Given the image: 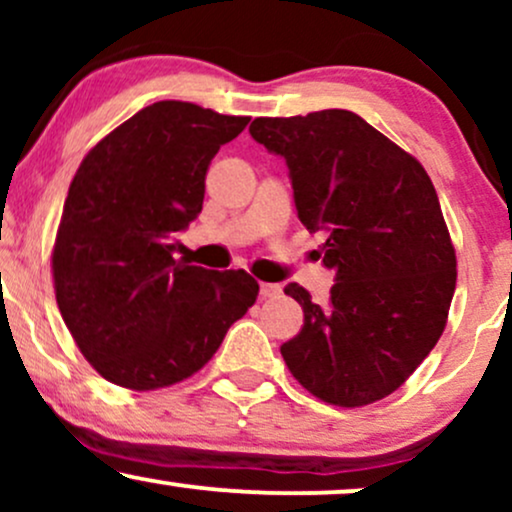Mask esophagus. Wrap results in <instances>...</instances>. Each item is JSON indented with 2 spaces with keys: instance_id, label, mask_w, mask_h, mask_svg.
Segmentation results:
<instances>
[{
  "instance_id": "1",
  "label": "esophagus",
  "mask_w": 512,
  "mask_h": 512,
  "mask_svg": "<svg viewBox=\"0 0 512 512\" xmlns=\"http://www.w3.org/2000/svg\"><path fill=\"white\" fill-rule=\"evenodd\" d=\"M281 293V286L279 284H260V296L262 298H274Z\"/></svg>"
}]
</instances>
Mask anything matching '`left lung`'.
<instances>
[{
    "label": "left lung",
    "mask_w": 512,
    "mask_h": 512,
    "mask_svg": "<svg viewBox=\"0 0 512 512\" xmlns=\"http://www.w3.org/2000/svg\"><path fill=\"white\" fill-rule=\"evenodd\" d=\"M250 134L289 166L298 219L325 231L327 305L289 284L303 327L281 344L293 378L322 402L363 407L395 392L445 330L455 248L431 178L351 110L257 117Z\"/></svg>",
    "instance_id": "left-lung-1"
}]
</instances>
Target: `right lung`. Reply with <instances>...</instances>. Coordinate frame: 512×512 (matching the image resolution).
Returning a JSON list of instances; mask_svg holds the SVG:
<instances>
[{
  "label": "right lung",
  "mask_w": 512,
  "mask_h": 512,
  "mask_svg": "<svg viewBox=\"0 0 512 512\" xmlns=\"http://www.w3.org/2000/svg\"><path fill=\"white\" fill-rule=\"evenodd\" d=\"M250 117L146 105L88 151L64 199L52 276L64 325L110 383L158 390L197 373L257 301L243 269L175 260L211 158Z\"/></svg>",
  "instance_id": "obj_1"
}]
</instances>
